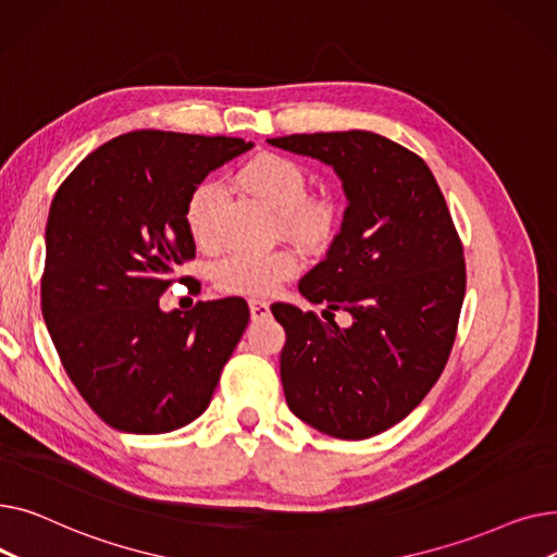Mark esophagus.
<instances>
[{
  "label": "esophagus",
  "mask_w": 557,
  "mask_h": 557,
  "mask_svg": "<svg viewBox=\"0 0 557 557\" xmlns=\"http://www.w3.org/2000/svg\"><path fill=\"white\" fill-rule=\"evenodd\" d=\"M248 307H250L252 320H263V318H269V313H271V307H269L267 300H250Z\"/></svg>",
  "instance_id": "34e87169"
}]
</instances>
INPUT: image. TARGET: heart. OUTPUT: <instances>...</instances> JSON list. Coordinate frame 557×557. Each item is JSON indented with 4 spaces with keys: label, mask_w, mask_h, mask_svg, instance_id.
Returning <instances> with one entry per match:
<instances>
[{
    "label": "heart",
    "mask_w": 557,
    "mask_h": 557,
    "mask_svg": "<svg viewBox=\"0 0 557 557\" xmlns=\"http://www.w3.org/2000/svg\"><path fill=\"white\" fill-rule=\"evenodd\" d=\"M237 183L259 198L290 237L307 244L323 242L332 230L327 205L309 198L305 169L277 153H259L237 171ZM223 187L214 181L198 183L185 202V223L198 246L216 244ZM298 271V259L286 250L273 252H230L214 267V282L225 294L248 298L273 296L282 282Z\"/></svg>",
    "instance_id": "heart-1"
}]
</instances>
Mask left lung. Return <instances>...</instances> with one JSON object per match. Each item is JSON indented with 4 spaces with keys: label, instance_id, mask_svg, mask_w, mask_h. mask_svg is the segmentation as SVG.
<instances>
[{
    "label": "left lung",
    "instance_id": "8db88e82",
    "mask_svg": "<svg viewBox=\"0 0 557 557\" xmlns=\"http://www.w3.org/2000/svg\"><path fill=\"white\" fill-rule=\"evenodd\" d=\"M330 164L347 208L327 257L300 280L325 320L271 311L286 332L280 376L302 422L363 441L401 422L443 374L465 298L462 244L426 162L370 131L273 137ZM334 310L354 323L338 329Z\"/></svg>",
    "mask_w": 557,
    "mask_h": 557
}]
</instances>
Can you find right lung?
I'll return each mask as SVG.
<instances>
[{"label":"right lung","instance_id":"obj_1","mask_svg":"<svg viewBox=\"0 0 557 557\" xmlns=\"http://www.w3.org/2000/svg\"><path fill=\"white\" fill-rule=\"evenodd\" d=\"M248 149L242 137L126 133L87 156L51 200L42 315L72 384L112 429L169 433L210 406L250 309L223 298L166 313L160 296L196 255L189 191Z\"/></svg>","mask_w":557,"mask_h":557}]
</instances>
